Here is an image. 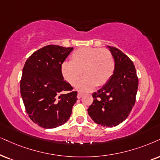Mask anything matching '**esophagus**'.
<instances>
[{
    "instance_id": "1",
    "label": "esophagus",
    "mask_w": 160,
    "mask_h": 160,
    "mask_svg": "<svg viewBox=\"0 0 160 160\" xmlns=\"http://www.w3.org/2000/svg\"><path fill=\"white\" fill-rule=\"evenodd\" d=\"M83 96V94H82V93H80V92H78V98H81Z\"/></svg>"
}]
</instances>
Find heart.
Returning <instances> with one entry per match:
<instances>
[{
  "label": "heart",
  "instance_id": "obj_1",
  "mask_svg": "<svg viewBox=\"0 0 160 160\" xmlns=\"http://www.w3.org/2000/svg\"><path fill=\"white\" fill-rule=\"evenodd\" d=\"M82 70L86 75L78 82L79 89L87 92L96 85L104 86L114 74V57L108 49L82 47L74 50L71 54V61L63 62L60 66L62 77L72 85L78 82Z\"/></svg>",
  "mask_w": 160,
  "mask_h": 160
}]
</instances>
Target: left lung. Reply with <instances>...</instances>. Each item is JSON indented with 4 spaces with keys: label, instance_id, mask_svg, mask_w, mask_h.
<instances>
[{
    "label": "left lung",
    "instance_id": "8db88e82",
    "mask_svg": "<svg viewBox=\"0 0 160 160\" xmlns=\"http://www.w3.org/2000/svg\"><path fill=\"white\" fill-rule=\"evenodd\" d=\"M115 61L114 74L100 89L92 94L88 114L97 124L114 127L122 122L133 108L138 88L135 66L128 56L108 46Z\"/></svg>",
    "mask_w": 160,
    "mask_h": 160
}]
</instances>
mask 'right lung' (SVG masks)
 <instances>
[{"label":"right lung","instance_id":"add662e5","mask_svg":"<svg viewBox=\"0 0 160 160\" xmlns=\"http://www.w3.org/2000/svg\"><path fill=\"white\" fill-rule=\"evenodd\" d=\"M72 47L48 45L34 52L23 68L21 94L29 118L44 128L66 122L78 92L63 80L60 66Z\"/></svg>","mask_w":160,"mask_h":160}]
</instances>
